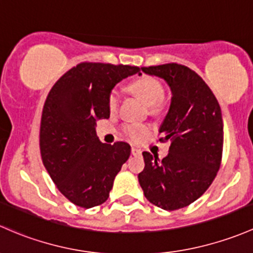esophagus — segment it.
Here are the masks:
<instances>
[{"mask_svg": "<svg viewBox=\"0 0 253 253\" xmlns=\"http://www.w3.org/2000/svg\"><path fill=\"white\" fill-rule=\"evenodd\" d=\"M131 155L132 156H141V151L136 147H131Z\"/></svg>", "mask_w": 253, "mask_h": 253, "instance_id": "1", "label": "esophagus"}]
</instances>
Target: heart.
I'll return each instance as SVG.
<instances>
[{"label":"heart","instance_id":"heart-1","mask_svg":"<svg viewBox=\"0 0 253 253\" xmlns=\"http://www.w3.org/2000/svg\"><path fill=\"white\" fill-rule=\"evenodd\" d=\"M129 91L132 95L137 96L147 106L152 114H158L163 111L166 106L165 100V86L158 79L153 77H144L134 80L129 84ZM119 93L113 90L108 97V107L111 112H116L119 106ZM123 132L127 140L132 142H140L145 139L150 132V126L144 124H127L123 127Z\"/></svg>","mask_w":253,"mask_h":253}]
</instances>
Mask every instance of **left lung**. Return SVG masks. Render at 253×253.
Masks as SVG:
<instances>
[{
    "label": "left lung",
    "mask_w": 253,
    "mask_h": 253,
    "mask_svg": "<svg viewBox=\"0 0 253 253\" xmlns=\"http://www.w3.org/2000/svg\"><path fill=\"white\" fill-rule=\"evenodd\" d=\"M161 78L171 91L168 113L160 126V141H170L162 161L142 152L145 168L137 175L151 204L167 211L196 201L214 180L223 153L219 103L199 74L176 63L142 67Z\"/></svg>",
    "instance_id": "1"
}]
</instances>
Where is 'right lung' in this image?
Here are the masks:
<instances>
[{
  "label": "right lung",
  "mask_w": 253,
  "mask_h": 253,
  "mask_svg": "<svg viewBox=\"0 0 253 253\" xmlns=\"http://www.w3.org/2000/svg\"><path fill=\"white\" fill-rule=\"evenodd\" d=\"M137 67L80 63L53 85L43 106L40 126L42 163L59 191L79 207L106 201L130 145L103 144L96 122L109 118L113 87L139 73Z\"/></svg>",
  "instance_id": "right-lung-1"
}]
</instances>
